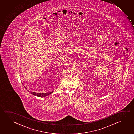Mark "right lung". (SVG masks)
Segmentation results:
<instances>
[{"mask_svg":"<svg viewBox=\"0 0 134 134\" xmlns=\"http://www.w3.org/2000/svg\"><path fill=\"white\" fill-rule=\"evenodd\" d=\"M26 88V87H25ZM53 92H47V93H37V92H30L32 94L34 95L35 96H36L39 97H41V98H43V97H45L47 96L48 95L51 94V93Z\"/></svg>","mask_w":134,"mask_h":134,"instance_id":"right-lung-1","label":"right lung"}]
</instances>
